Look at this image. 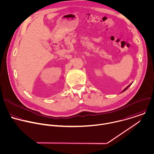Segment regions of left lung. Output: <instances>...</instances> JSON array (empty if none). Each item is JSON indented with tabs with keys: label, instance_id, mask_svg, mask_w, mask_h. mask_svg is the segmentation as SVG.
Returning <instances> with one entry per match:
<instances>
[{
	"label": "left lung",
	"instance_id": "left-lung-1",
	"mask_svg": "<svg viewBox=\"0 0 154 154\" xmlns=\"http://www.w3.org/2000/svg\"><path fill=\"white\" fill-rule=\"evenodd\" d=\"M130 85H131V84H130V85H128V87H126V88H125V89H124V90H123V91H122V92H123V91H125V90H126V89H128V87H129V86H130Z\"/></svg>",
	"mask_w": 154,
	"mask_h": 154
}]
</instances>
